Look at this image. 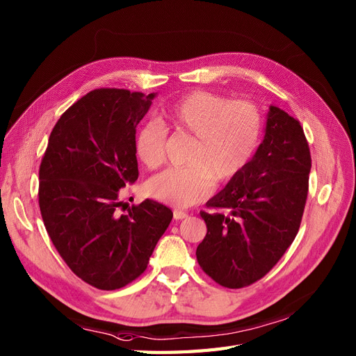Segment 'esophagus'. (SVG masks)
Here are the masks:
<instances>
[{
	"label": "esophagus",
	"instance_id": "1",
	"mask_svg": "<svg viewBox=\"0 0 356 356\" xmlns=\"http://www.w3.org/2000/svg\"><path fill=\"white\" fill-rule=\"evenodd\" d=\"M173 216H175L176 220H183V219H186V217H188V213L181 211V210H175Z\"/></svg>",
	"mask_w": 356,
	"mask_h": 356
}]
</instances>
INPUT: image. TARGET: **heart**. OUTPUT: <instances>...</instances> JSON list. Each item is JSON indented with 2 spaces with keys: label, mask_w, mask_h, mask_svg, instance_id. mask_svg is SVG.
I'll return each mask as SVG.
<instances>
[{
  "label": "heart",
  "mask_w": 356,
  "mask_h": 356,
  "mask_svg": "<svg viewBox=\"0 0 356 356\" xmlns=\"http://www.w3.org/2000/svg\"><path fill=\"white\" fill-rule=\"evenodd\" d=\"M164 117L176 131L195 136L188 167H171L147 181L152 198L175 205H191L207 198L216 183L235 179L253 159L261 137L260 109L250 100H229L197 90L180 97ZM167 129L147 121L136 137V151L147 168L165 161Z\"/></svg>",
  "instance_id": "heart-1"
}]
</instances>
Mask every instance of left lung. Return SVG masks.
Here are the masks:
<instances>
[{
	"label": "left lung",
	"mask_w": 356,
	"mask_h": 356,
	"mask_svg": "<svg viewBox=\"0 0 356 356\" xmlns=\"http://www.w3.org/2000/svg\"><path fill=\"white\" fill-rule=\"evenodd\" d=\"M311 151L300 121L269 106L265 139L253 159L201 211L207 235L197 260L226 289L259 281L299 232L309 189Z\"/></svg>",
	"instance_id": "left-lung-1"
}]
</instances>
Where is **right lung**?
Instances as JSON below:
<instances>
[{
	"label": "right lung",
	"mask_w": 356,
	"mask_h": 356,
	"mask_svg": "<svg viewBox=\"0 0 356 356\" xmlns=\"http://www.w3.org/2000/svg\"><path fill=\"white\" fill-rule=\"evenodd\" d=\"M155 93L96 88L67 108L40 165L38 202L57 253L84 282L122 289L146 270L173 211L145 200L127 205L121 189L139 177L136 127Z\"/></svg>",
	"instance_id": "obj_1"
}]
</instances>
